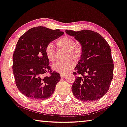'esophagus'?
<instances>
[{
  "instance_id": "obj_1",
  "label": "esophagus",
  "mask_w": 127,
  "mask_h": 127,
  "mask_svg": "<svg viewBox=\"0 0 127 127\" xmlns=\"http://www.w3.org/2000/svg\"><path fill=\"white\" fill-rule=\"evenodd\" d=\"M60 76H61V78H64L66 77V74H60Z\"/></svg>"
}]
</instances>
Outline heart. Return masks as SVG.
<instances>
[{
  "label": "heart",
  "instance_id": "b5f03b06",
  "mask_svg": "<svg viewBox=\"0 0 127 127\" xmlns=\"http://www.w3.org/2000/svg\"><path fill=\"white\" fill-rule=\"evenodd\" d=\"M58 48L66 50L64 55L65 61L58 62L52 66V69L61 74H65L71 69L74 63L71 60L78 61L81 58L83 53L82 46L81 44L75 43L73 38L68 36L63 37L56 41ZM45 53L48 59L50 62L54 63L57 60L56 50L52 43H49L45 48Z\"/></svg>",
  "mask_w": 127,
  "mask_h": 127
}]
</instances>
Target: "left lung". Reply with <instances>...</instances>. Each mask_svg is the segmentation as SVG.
<instances>
[{
  "label": "left lung",
  "mask_w": 127,
  "mask_h": 127,
  "mask_svg": "<svg viewBox=\"0 0 127 127\" xmlns=\"http://www.w3.org/2000/svg\"><path fill=\"white\" fill-rule=\"evenodd\" d=\"M65 32L74 37L83 49L73 73L76 76L71 87L73 94L81 100H98L107 93L113 79L114 64L110 46L100 34L93 31Z\"/></svg>",
  "instance_id": "1"
}]
</instances>
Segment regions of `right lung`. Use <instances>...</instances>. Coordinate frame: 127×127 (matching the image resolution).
I'll return each mask as SVG.
<instances>
[{"label": "right lung", "mask_w": 127, "mask_h": 127, "mask_svg": "<svg viewBox=\"0 0 127 127\" xmlns=\"http://www.w3.org/2000/svg\"><path fill=\"white\" fill-rule=\"evenodd\" d=\"M63 34L60 30L40 26L29 30L19 39L13 55L12 70L17 89L25 96L42 100L54 92L61 77L52 71L45 48ZM48 72L51 75L44 76Z\"/></svg>", "instance_id": "right-lung-1"}]
</instances>
